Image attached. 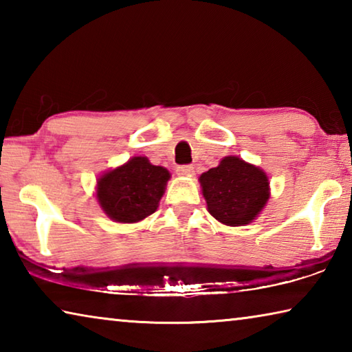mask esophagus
<instances>
[{
	"label": "esophagus",
	"instance_id": "obj_1",
	"mask_svg": "<svg viewBox=\"0 0 352 352\" xmlns=\"http://www.w3.org/2000/svg\"><path fill=\"white\" fill-rule=\"evenodd\" d=\"M177 174L182 175V177H190L194 174V168L189 164H184V166H178L177 168Z\"/></svg>",
	"mask_w": 352,
	"mask_h": 352
}]
</instances>
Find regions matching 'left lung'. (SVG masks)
Masks as SVG:
<instances>
[{"label":"left lung","mask_w":352,"mask_h":352,"mask_svg":"<svg viewBox=\"0 0 352 352\" xmlns=\"http://www.w3.org/2000/svg\"><path fill=\"white\" fill-rule=\"evenodd\" d=\"M208 211L220 223L242 226L258 217L270 197L269 177L239 157H225L200 175Z\"/></svg>","instance_id":"1"}]
</instances>
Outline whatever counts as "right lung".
<instances>
[{
  "label": "right lung",
  "instance_id": "1",
  "mask_svg": "<svg viewBox=\"0 0 352 352\" xmlns=\"http://www.w3.org/2000/svg\"><path fill=\"white\" fill-rule=\"evenodd\" d=\"M169 178L168 169L153 166L146 157L130 158L98 178L99 206L115 222H140L157 211Z\"/></svg>",
  "mask_w": 352,
  "mask_h": 352
}]
</instances>
